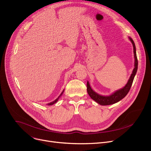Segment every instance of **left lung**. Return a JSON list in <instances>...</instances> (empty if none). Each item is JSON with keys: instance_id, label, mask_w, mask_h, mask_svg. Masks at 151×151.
Instances as JSON below:
<instances>
[{"instance_id": "1", "label": "left lung", "mask_w": 151, "mask_h": 151, "mask_svg": "<svg viewBox=\"0 0 151 151\" xmlns=\"http://www.w3.org/2000/svg\"><path fill=\"white\" fill-rule=\"evenodd\" d=\"M129 39L130 42H132L133 46V52H134V67L133 68V70L132 71V73L129 78V80L126 84V85L123 88L119 89L116 91H115L114 93H113L111 95L108 96H101V95L94 92L91 87L90 86L89 83L88 81L87 82V91L89 94V96L91 97L92 99H93L94 101H96L97 104L101 105H109L114 104L116 103L122 99H124L130 89L131 86L132 85L134 76H135L137 69H138V59L137 57V52H136V47L135 45L132 38L129 37Z\"/></svg>"}]
</instances>
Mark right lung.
Here are the masks:
<instances>
[{"label":"right lung","instance_id":"obj_1","mask_svg":"<svg viewBox=\"0 0 151 151\" xmlns=\"http://www.w3.org/2000/svg\"><path fill=\"white\" fill-rule=\"evenodd\" d=\"M63 92H64V90H63V91H62V92L60 93V96H59V97H58V98H57V99H55V100H54L52 102H51V103H49V104H47V105H54V104H55V103H56V102L58 101V100H59V97L62 96V93H63Z\"/></svg>","mask_w":151,"mask_h":151}]
</instances>
